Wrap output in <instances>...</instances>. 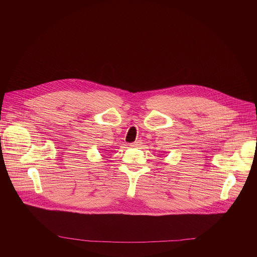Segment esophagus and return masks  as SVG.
<instances>
[{
	"instance_id": "1",
	"label": "esophagus",
	"mask_w": 257,
	"mask_h": 257,
	"mask_svg": "<svg viewBox=\"0 0 257 257\" xmlns=\"http://www.w3.org/2000/svg\"><path fill=\"white\" fill-rule=\"evenodd\" d=\"M140 143H141V142H139V141H135V142L131 143V146H133V148H136V146L140 145Z\"/></svg>"
}]
</instances>
